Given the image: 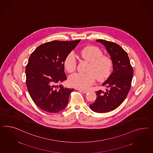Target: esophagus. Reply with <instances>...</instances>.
Instances as JSON below:
<instances>
[{
    "instance_id": "obj_1",
    "label": "esophagus",
    "mask_w": 153,
    "mask_h": 153,
    "mask_svg": "<svg viewBox=\"0 0 153 153\" xmlns=\"http://www.w3.org/2000/svg\"><path fill=\"white\" fill-rule=\"evenodd\" d=\"M79 91L81 92H82V93H83V94H86L88 92V91H86V90H80V89H79Z\"/></svg>"
}]
</instances>
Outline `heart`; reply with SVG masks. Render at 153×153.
Masks as SVG:
<instances>
[{
    "label": "heart",
    "instance_id": "b5f03b06",
    "mask_svg": "<svg viewBox=\"0 0 153 153\" xmlns=\"http://www.w3.org/2000/svg\"><path fill=\"white\" fill-rule=\"evenodd\" d=\"M81 57L90 62L86 74L76 73L69 78V82L73 87L81 90H87L93 85L96 78L99 81L107 79L111 73L112 61L110 57L103 55L102 52L96 47L87 46L81 52ZM76 60L74 53L71 52L64 61L66 71L72 73L76 70Z\"/></svg>",
    "mask_w": 153,
    "mask_h": 153
}]
</instances>
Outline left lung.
I'll return each instance as SVG.
<instances>
[{
    "mask_svg": "<svg viewBox=\"0 0 153 153\" xmlns=\"http://www.w3.org/2000/svg\"><path fill=\"white\" fill-rule=\"evenodd\" d=\"M105 46L113 64V71L102 86L108 88L106 91H96L97 98L90 105L94 111L103 113L119 107L125 99L131 86L133 69L126 52L112 42L97 39Z\"/></svg>",
    "mask_w": 153,
    "mask_h": 153,
    "instance_id": "obj_1",
    "label": "left lung"
}]
</instances>
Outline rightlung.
I'll return each mask as SVG.
<instances>
[{
	"label": "right lung",
	"mask_w": 153,
	"mask_h": 153,
	"mask_svg": "<svg viewBox=\"0 0 153 153\" xmlns=\"http://www.w3.org/2000/svg\"><path fill=\"white\" fill-rule=\"evenodd\" d=\"M79 41L46 42L30 54L25 67V82L33 102L42 110L57 113L66 108L74 89L57 85L67 79L65 59Z\"/></svg>",
	"instance_id": "obj_1"
}]
</instances>
